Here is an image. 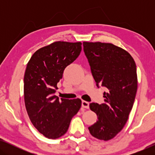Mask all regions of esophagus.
<instances>
[{
	"mask_svg": "<svg viewBox=\"0 0 155 155\" xmlns=\"http://www.w3.org/2000/svg\"><path fill=\"white\" fill-rule=\"evenodd\" d=\"M89 102H87V101H82V107L84 108V109H89Z\"/></svg>",
	"mask_w": 155,
	"mask_h": 155,
	"instance_id": "1",
	"label": "esophagus"
}]
</instances>
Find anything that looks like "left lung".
<instances>
[{"label":"left lung","mask_w":155,"mask_h":155,"mask_svg":"<svg viewBox=\"0 0 155 155\" xmlns=\"http://www.w3.org/2000/svg\"><path fill=\"white\" fill-rule=\"evenodd\" d=\"M83 47L97 86L107 88L104 102L90 104L98 120L88 129L93 137L107 141L128 119L137 89L136 65L128 52L112 44L84 41Z\"/></svg>","instance_id":"8db88e82"}]
</instances>
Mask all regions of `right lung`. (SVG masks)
<instances>
[{"label":"right lung","instance_id":"add662e5","mask_svg":"<svg viewBox=\"0 0 155 155\" xmlns=\"http://www.w3.org/2000/svg\"><path fill=\"white\" fill-rule=\"evenodd\" d=\"M81 45V42H54L37 50L27 65L25 107L33 126L48 138L64 135L81 107L80 99H59L54 95L65 68L79 56Z\"/></svg>","mask_w":155,"mask_h":155}]
</instances>
